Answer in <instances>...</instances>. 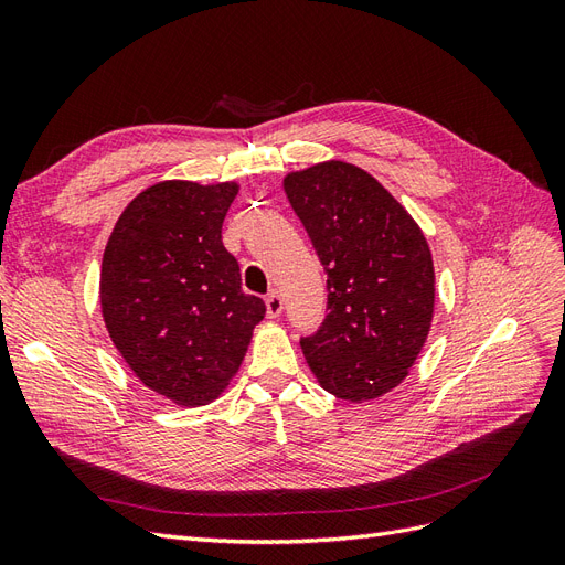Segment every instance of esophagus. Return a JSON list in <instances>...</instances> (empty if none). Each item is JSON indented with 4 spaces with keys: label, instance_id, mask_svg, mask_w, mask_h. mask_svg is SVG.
Returning <instances> with one entry per match:
<instances>
[{
    "label": "esophagus",
    "instance_id": "1",
    "mask_svg": "<svg viewBox=\"0 0 565 565\" xmlns=\"http://www.w3.org/2000/svg\"><path fill=\"white\" fill-rule=\"evenodd\" d=\"M266 313L268 318H278L282 313V297L278 292H270L266 297Z\"/></svg>",
    "mask_w": 565,
    "mask_h": 565
}]
</instances>
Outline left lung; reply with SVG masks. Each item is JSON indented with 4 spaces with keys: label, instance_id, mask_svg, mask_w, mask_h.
<instances>
[{
    "label": "left lung",
    "instance_id": "8db88e82",
    "mask_svg": "<svg viewBox=\"0 0 565 565\" xmlns=\"http://www.w3.org/2000/svg\"><path fill=\"white\" fill-rule=\"evenodd\" d=\"M285 193L328 273V316L301 337L320 386L351 403L398 386L434 318L426 237L386 188L347 162L285 177Z\"/></svg>",
    "mask_w": 565,
    "mask_h": 565
}]
</instances>
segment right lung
Returning <instances> with one entry per match:
<instances>
[{"label": "right lung", "mask_w": 565, "mask_h": 565, "mask_svg": "<svg viewBox=\"0 0 565 565\" xmlns=\"http://www.w3.org/2000/svg\"><path fill=\"white\" fill-rule=\"evenodd\" d=\"M237 183L162 181L117 218L100 264L108 334L148 388L204 405L226 388L266 303L221 243Z\"/></svg>", "instance_id": "obj_1"}]
</instances>
